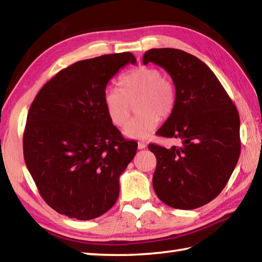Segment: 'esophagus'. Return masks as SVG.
I'll list each match as a JSON object with an SVG mask.
<instances>
[{"label":"esophagus","mask_w":262,"mask_h":262,"mask_svg":"<svg viewBox=\"0 0 262 262\" xmlns=\"http://www.w3.org/2000/svg\"><path fill=\"white\" fill-rule=\"evenodd\" d=\"M138 148L140 149H143V148H145L146 147V143H144V142H138Z\"/></svg>","instance_id":"1"}]
</instances>
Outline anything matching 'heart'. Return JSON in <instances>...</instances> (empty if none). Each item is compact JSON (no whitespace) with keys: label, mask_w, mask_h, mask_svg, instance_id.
<instances>
[{"label":"heart","mask_w":262,"mask_h":262,"mask_svg":"<svg viewBox=\"0 0 262 262\" xmlns=\"http://www.w3.org/2000/svg\"><path fill=\"white\" fill-rule=\"evenodd\" d=\"M120 89L108 88L103 104L114 125H126L132 103L137 115L125 127L124 134L135 140H145L153 134L160 118L169 117L176 105V88L168 76L153 66H141L119 79Z\"/></svg>","instance_id":"obj_1"}]
</instances>
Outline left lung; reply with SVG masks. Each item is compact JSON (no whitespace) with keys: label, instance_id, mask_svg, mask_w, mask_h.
Segmentation results:
<instances>
[{"label":"left lung","instance_id":"left-lung-1","mask_svg":"<svg viewBox=\"0 0 262 262\" xmlns=\"http://www.w3.org/2000/svg\"><path fill=\"white\" fill-rule=\"evenodd\" d=\"M163 68L176 88V105L157 134L180 138V147L149 144L157 158L153 188L170 207L194 209L219 196L241 152L240 117L211 70L180 49L154 48L143 64Z\"/></svg>","mask_w":262,"mask_h":262}]
</instances>
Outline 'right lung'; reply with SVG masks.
<instances>
[{
    "instance_id": "obj_1",
    "label": "right lung",
    "mask_w": 262,
    "mask_h": 262,
    "mask_svg": "<svg viewBox=\"0 0 262 262\" xmlns=\"http://www.w3.org/2000/svg\"><path fill=\"white\" fill-rule=\"evenodd\" d=\"M130 53L110 54L69 66L48 81L30 105L24 134L28 170L43 200L59 214L81 221L108 211L118 199L119 177L134 159L109 119L103 93Z\"/></svg>"
}]
</instances>
